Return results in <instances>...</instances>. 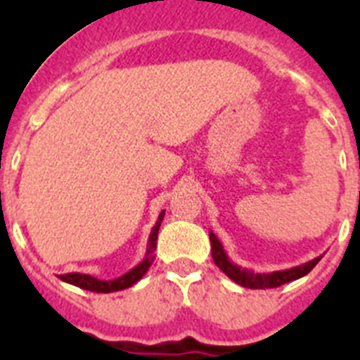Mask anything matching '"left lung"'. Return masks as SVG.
<instances>
[{"label":"left lung","instance_id":"left-lung-1","mask_svg":"<svg viewBox=\"0 0 360 360\" xmlns=\"http://www.w3.org/2000/svg\"><path fill=\"white\" fill-rule=\"evenodd\" d=\"M209 240H211V252L212 259H214L216 266H218L225 276L232 279L234 283L241 285L245 288H256V290H263V288H276L281 287L285 283L295 281V279L303 278L310 272L317 263L321 262V257H316L311 262L303 263V265L292 266L287 270H276V272H270V274H254L252 270L241 269L236 263H232L231 257L227 256V252L224 250V245L221 241L216 238V234L212 231H209Z\"/></svg>","mask_w":360,"mask_h":360}]
</instances>
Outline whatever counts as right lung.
Here are the masks:
<instances>
[{"label":"right lung","instance_id":"right-lung-1","mask_svg":"<svg viewBox=\"0 0 360 360\" xmlns=\"http://www.w3.org/2000/svg\"><path fill=\"white\" fill-rule=\"evenodd\" d=\"M165 211H162L158 214L157 224L155 227L151 229V234H149V240H148V250H146V256L141 263L136 266H133L129 272H126L124 276L117 279H110V281H103V279H97L90 274H81V272H70V274H63L59 276V279L65 283H70L73 287H79V288H84V290H90V292H97V294H110V292H117V290H124V288H129L133 287L136 281H141L144 278V274L149 270L151 266L153 259V252L157 249V240H158V229H160L162 219H164Z\"/></svg>","mask_w":360,"mask_h":360}]
</instances>
